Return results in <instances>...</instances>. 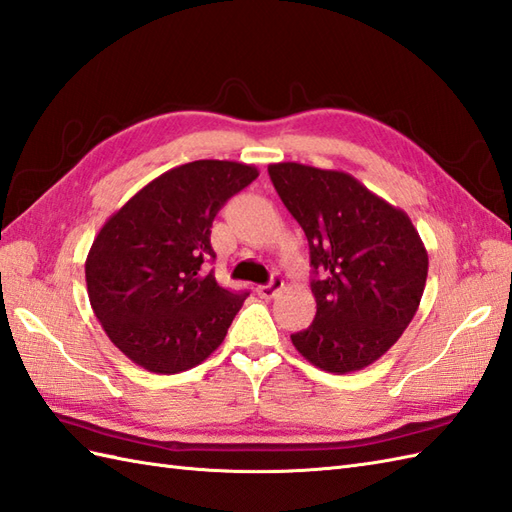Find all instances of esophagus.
Listing matches in <instances>:
<instances>
[{
  "mask_svg": "<svg viewBox=\"0 0 512 512\" xmlns=\"http://www.w3.org/2000/svg\"><path fill=\"white\" fill-rule=\"evenodd\" d=\"M283 288V281L279 279V277H275L272 279L270 283H266V285H259L257 288V294L261 296V299H275V296L279 294V290Z\"/></svg>",
  "mask_w": 512,
  "mask_h": 512,
  "instance_id": "esophagus-1",
  "label": "esophagus"
}]
</instances>
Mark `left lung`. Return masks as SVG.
I'll list each match as a JSON object with an SVG mask.
<instances>
[{"mask_svg":"<svg viewBox=\"0 0 512 512\" xmlns=\"http://www.w3.org/2000/svg\"><path fill=\"white\" fill-rule=\"evenodd\" d=\"M268 174L305 231L314 268L316 318L292 344L327 373L362 371L419 310L430 264L419 231L347 172L288 161L270 163Z\"/></svg>","mask_w":512,"mask_h":512,"instance_id":"8db88e82","label":"left lung"}]
</instances>
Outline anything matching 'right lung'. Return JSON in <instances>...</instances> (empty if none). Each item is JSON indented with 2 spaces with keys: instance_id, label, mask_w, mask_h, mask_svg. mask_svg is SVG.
Segmentation results:
<instances>
[{
  "instance_id": "1",
  "label": "right lung",
  "mask_w": 512,
  "mask_h": 512,
  "mask_svg": "<svg viewBox=\"0 0 512 512\" xmlns=\"http://www.w3.org/2000/svg\"><path fill=\"white\" fill-rule=\"evenodd\" d=\"M259 176L255 165L202 159L150 181L104 222L87 255L95 318L128 360L174 375L205 362L248 292L205 272L211 224Z\"/></svg>"
}]
</instances>
